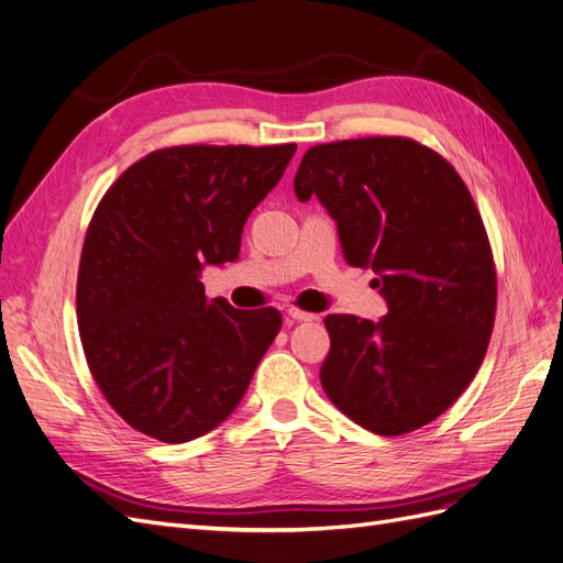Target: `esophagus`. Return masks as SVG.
<instances>
[{"label": "esophagus", "instance_id": "obj_1", "mask_svg": "<svg viewBox=\"0 0 563 563\" xmlns=\"http://www.w3.org/2000/svg\"><path fill=\"white\" fill-rule=\"evenodd\" d=\"M288 317H291L294 321H312V319H317V314L305 312L300 308H288Z\"/></svg>", "mask_w": 563, "mask_h": 563}]
</instances>
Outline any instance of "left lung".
Here are the masks:
<instances>
[{
    "mask_svg": "<svg viewBox=\"0 0 563 563\" xmlns=\"http://www.w3.org/2000/svg\"><path fill=\"white\" fill-rule=\"evenodd\" d=\"M294 187L323 203L345 261L376 272L387 300L380 321L323 319V391L383 437L432 422L476 376L496 321V263L467 185L432 147L373 135L310 147Z\"/></svg>",
    "mask_w": 563,
    "mask_h": 563,
    "instance_id": "obj_1",
    "label": "left lung"
}]
</instances>
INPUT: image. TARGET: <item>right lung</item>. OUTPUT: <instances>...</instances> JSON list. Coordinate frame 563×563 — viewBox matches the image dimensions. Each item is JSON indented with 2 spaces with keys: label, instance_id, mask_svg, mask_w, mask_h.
<instances>
[{
  "label": "right lung",
  "instance_id": "right-lung-1",
  "mask_svg": "<svg viewBox=\"0 0 563 563\" xmlns=\"http://www.w3.org/2000/svg\"><path fill=\"white\" fill-rule=\"evenodd\" d=\"M296 155L286 145H176L131 164L84 240L77 323L96 385L164 444L211 432L282 329L275 308L209 300L203 265L240 258L242 230Z\"/></svg>",
  "mask_w": 563,
  "mask_h": 563
}]
</instances>
